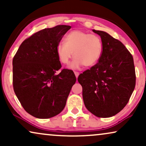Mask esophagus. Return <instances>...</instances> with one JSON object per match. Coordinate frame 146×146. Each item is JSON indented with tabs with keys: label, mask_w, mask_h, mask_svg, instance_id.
Wrapping results in <instances>:
<instances>
[{
	"label": "esophagus",
	"mask_w": 146,
	"mask_h": 146,
	"mask_svg": "<svg viewBox=\"0 0 146 146\" xmlns=\"http://www.w3.org/2000/svg\"><path fill=\"white\" fill-rule=\"evenodd\" d=\"M74 73L75 75V77H76V78H77V77H78V76H79V72H77V71H75Z\"/></svg>",
	"instance_id": "34e87169"
}]
</instances>
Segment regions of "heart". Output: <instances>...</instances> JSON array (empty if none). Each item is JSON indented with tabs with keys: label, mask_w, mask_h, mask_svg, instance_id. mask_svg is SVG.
Instances as JSON below:
<instances>
[{
	"label": "heart",
	"mask_w": 146,
	"mask_h": 146,
	"mask_svg": "<svg viewBox=\"0 0 146 146\" xmlns=\"http://www.w3.org/2000/svg\"><path fill=\"white\" fill-rule=\"evenodd\" d=\"M64 42L57 44L56 52L59 61L63 64L69 63L72 69L84 65L90 67L99 61L103 51V44L100 36L82 30H73L66 35Z\"/></svg>",
	"instance_id": "1"
}]
</instances>
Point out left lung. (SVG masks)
<instances>
[{
	"mask_svg": "<svg viewBox=\"0 0 146 146\" xmlns=\"http://www.w3.org/2000/svg\"><path fill=\"white\" fill-rule=\"evenodd\" d=\"M92 31L102 40V56L77 79L87 109L98 117H110L124 108L134 90L133 58L119 40L103 31Z\"/></svg>",
	"mask_w": 146,
	"mask_h": 146,
	"instance_id": "left-lung-1",
	"label": "left lung"
}]
</instances>
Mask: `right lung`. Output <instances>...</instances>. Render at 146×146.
<instances>
[{
	"label": "right lung",
	"instance_id": "obj_1",
	"mask_svg": "<svg viewBox=\"0 0 146 146\" xmlns=\"http://www.w3.org/2000/svg\"><path fill=\"white\" fill-rule=\"evenodd\" d=\"M60 25L35 33L22 42L13 59V85L21 106L38 119H49L64 109L74 73L63 69L56 52L57 44L69 29Z\"/></svg>",
	"mask_w": 146,
	"mask_h": 146
}]
</instances>
